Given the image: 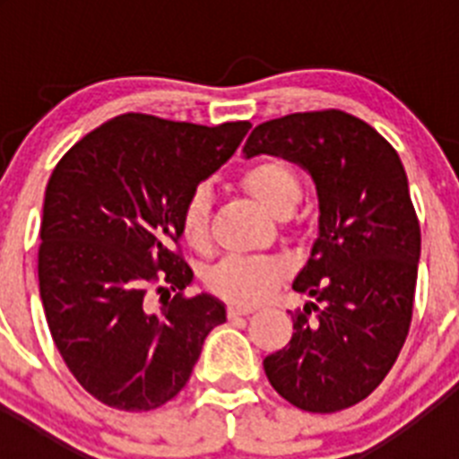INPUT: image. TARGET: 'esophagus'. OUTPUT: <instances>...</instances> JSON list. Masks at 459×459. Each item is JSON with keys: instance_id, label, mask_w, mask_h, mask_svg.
Instances as JSON below:
<instances>
[{"instance_id": "esophagus-1", "label": "esophagus", "mask_w": 459, "mask_h": 459, "mask_svg": "<svg viewBox=\"0 0 459 459\" xmlns=\"http://www.w3.org/2000/svg\"><path fill=\"white\" fill-rule=\"evenodd\" d=\"M227 312H230V317H238V315H250V312H255V306H246V303H230Z\"/></svg>"}]
</instances>
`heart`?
Here are the masks:
<instances>
[{"instance_id": "b5f03b06", "label": "heart", "mask_w": 459, "mask_h": 459, "mask_svg": "<svg viewBox=\"0 0 459 459\" xmlns=\"http://www.w3.org/2000/svg\"><path fill=\"white\" fill-rule=\"evenodd\" d=\"M241 184L250 190L259 204H264L271 213L282 216L290 213L301 200V181L299 174L278 158H264L250 165L241 174ZM211 221V190L197 186L188 193L179 213L181 238L190 248L204 250L209 246ZM285 275V264L273 257L257 255H230L221 259L206 273V285L222 299L238 303L262 301Z\"/></svg>"}]
</instances>
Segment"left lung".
Instances as JSON below:
<instances>
[{
	"label": "left lung",
	"instance_id": "obj_1",
	"mask_svg": "<svg viewBox=\"0 0 459 459\" xmlns=\"http://www.w3.org/2000/svg\"><path fill=\"white\" fill-rule=\"evenodd\" d=\"M243 153L301 165L319 197V234L291 282L312 301L291 315L287 347L264 359L266 377L303 411L351 407L384 381L411 324L420 227L403 160L340 109L259 124Z\"/></svg>",
	"mask_w": 459,
	"mask_h": 459
}]
</instances>
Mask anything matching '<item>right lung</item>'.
I'll return each mask as SVG.
<instances>
[{
	"instance_id": "1",
	"label": "right lung",
	"mask_w": 459,
	"mask_h": 459,
	"mask_svg": "<svg viewBox=\"0 0 459 459\" xmlns=\"http://www.w3.org/2000/svg\"><path fill=\"white\" fill-rule=\"evenodd\" d=\"M250 121L197 126L152 115L115 117L66 152L46 188L39 287L52 340L80 386L121 411H152L190 379L216 296L186 299V197L232 158ZM175 291L158 313L148 290Z\"/></svg>"
}]
</instances>
